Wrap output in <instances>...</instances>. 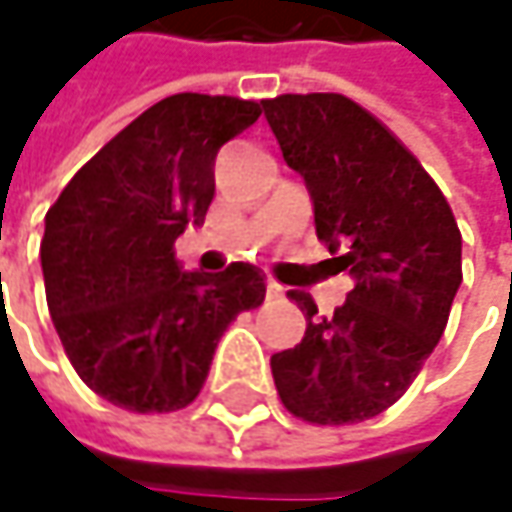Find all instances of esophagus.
Returning a JSON list of instances; mask_svg holds the SVG:
<instances>
[{
  "label": "esophagus",
  "instance_id": "esophagus-1",
  "mask_svg": "<svg viewBox=\"0 0 512 512\" xmlns=\"http://www.w3.org/2000/svg\"><path fill=\"white\" fill-rule=\"evenodd\" d=\"M282 293H285V287L279 285V282H273V279H267V296L276 299V296H282Z\"/></svg>",
  "mask_w": 512,
  "mask_h": 512
}]
</instances>
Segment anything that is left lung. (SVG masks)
Masks as SVG:
<instances>
[{
    "label": "left lung",
    "instance_id": "1",
    "mask_svg": "<svg viewBox=\"0 0 512 512\" xmlns=\"http://www.w3.org/2000/svg\"><path fill=\"white\" fill-rule=\"evenodd\" d=\"M287 168L305 179L316 236L353 276L347 302L319 316L290 290L305 339L270 356L287 410L310 424H353L399 402L442 339L462 285V233L419 159L342 93L262 102Z\"/></svg>",
    "mask_w": 512,
    "mask_h": 512
}]
</instances>
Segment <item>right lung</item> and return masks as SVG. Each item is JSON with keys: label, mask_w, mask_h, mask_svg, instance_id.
Segmentation results:
<instances>
[{"label": "right lung", "mask_w": 512, "mask_h": 512, "mask_svg": "<svg viewBox=\"0 0 512 512\" xmlns=\"http://www.w3.org/2000/svg\"><path fill=\"white\" fill-rule=\"evenodd\" d=\"M259 102L176 93L79 170L45 216L39 247L53 327L93 393L133 413L193 402L227 325L265 302V273L182 270L173 242L205 225L219 148Z\"/></svg>", "instance_id": "add662e5"}]
</instances>
